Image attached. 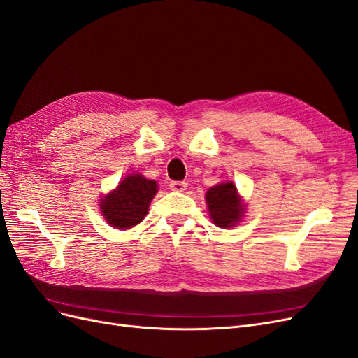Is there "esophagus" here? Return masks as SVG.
Returning <instances> with one entry per match:
<instances>
[{
	"mask_svg": "<svg viewBox=\"0 0 358 358\" xmlns=\"http://www.w3.org/2000/svg\"><path fill=\"white\" fill-rule=\"evenodd\" d=\"M170 189L178 191V192H183L187 189V183L180 182V180H173V182H170Z\"/></svg>",
	"mask_w": 358,
	"mask_h": 358,
	"instance_id": "1",
	"label": "esophagus"
}]
</instances>
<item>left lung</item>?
I'll use <instances>...</instances> for the list:
<instances>
[{
	"mask_svg": "<svg viewBox=\"0 0 358 358\" xmlns=\"http://www.w3.org/2000/svg\"><path fill=\"white\" fill-rule=\"evenodd\" d=\"M206 201H208L213 224L222 229H230L236 225L245 212L239 194L231 182L212 187L206 192Z\"/></svg>",
	"mask_w": 358,
	"mask_h": 358,
	"instance_id": "1",
	"label": "left lung"
}]
</instances>
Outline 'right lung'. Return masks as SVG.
<instances>
[{"label": "right lung", "mask_w": 358, "mask_h": 358, "mask_svg": "<svg viewBox=\"0 0 358 358\" xmlns=\"http://www.w3.org/2000/svg\"><path fill=\"white\" fill-rule=\"evenodd\" d=\"M157 191L155 180H149L142 175L127 176L113 192L101 200L106 221L117 230L131 229L142 222Z\"/></svg>", "instance_id": "obj_1"}]
</instances>
